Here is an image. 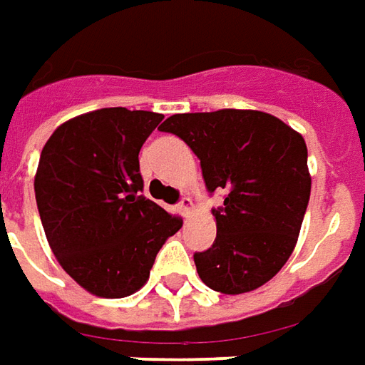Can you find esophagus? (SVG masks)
<instances>
[{
    "label": "esophagus",
    "instance_id": "obj_1",
    "mask_svg": "<svg viewBox=\"0 0 365 365\" xmlns=\"http://www.w3.org/2000/svg\"><path fill=\"white\" fill-rule=\"evenodd\" d=\"M178 208H180V212H182V216H190V212H192V208H195V202H192V198H190V197H182V200L178 202Z\"/></svg>",
    "mask_w": 365,
    "mask_h": 365
}]
</instances>
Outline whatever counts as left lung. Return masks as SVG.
<instances>
[{
	"label": "left lung",
	"instance_id": "left-lung-1",
	"mask_svg": "<svg viewBox=\"0 0 365 365\" xmlns=\"http://www.w3.org/2000/svg\"><path fill=\"white\" fill-rule=\"evenodd\" d=\"M200 158L215 208V245L195 255L200 280L222 294L260 288L292 255L310 200L312 177L304 137L274 115L252 109L182 113L160 127Z\"/></svg>",
	"mask_w": 365,
	"mask_h": 365
}]
</instances>
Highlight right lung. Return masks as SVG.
<instances>
[{
	"mask_svg": "<svg viewBox=\"0 0 365 365\" xmlns=\"http://www.w3.org/2000/svg\"><path fill=\"white\" fill-rule=\"evenodd\" d=\"M163 115L109 107L65 120L45 143L35 200L61 268L87 292L125 298L149 280L182 226L140 195L139 150Z\"/></svg>",
	"mask_w": 365,
	"mask_h": 365,
	"instance_id": "1",
	"label": "right lung"
}]
</instances>
